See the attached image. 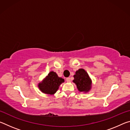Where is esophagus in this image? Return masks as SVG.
<instances>
[{"instance_id": "esophagus-1", "label": "esophagus", "mask_w": 130, "mask_h": 130, "mask_svg": "<svg viewBox=\"0 0 130 130\" xmlns=\"http://www.w3.org/2000/svg\"><path fill=\"white\" fill-rule=\"evenodd\" d=\"M66 81H67L68 83H70V81H71V80H70V77H68V78H66Z\"/></svg>"}]
</instances>
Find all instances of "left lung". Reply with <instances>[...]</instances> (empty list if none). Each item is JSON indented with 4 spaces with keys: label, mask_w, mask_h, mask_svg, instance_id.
Returning <instances> with one entry per match:
<instances>
[{
    "label": "left lung",
    "mask_w": 130,
    "mask_h": 130,
    "mask_svg": "<svg viewBox=\"0 0 130 130\" xmlns=\"http://www.w3.org/2000/svg\"><path fill=\"white\" fill-rule=\"evenodd\" d=\"M73 77V82L76 85L79 92L87 93L90 91L92 88V80L84 69L81 68L77 70Z\"/></svg>",
    "instance_id": "left-lung-1"
}]
</instances>
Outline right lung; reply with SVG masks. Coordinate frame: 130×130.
I'll return each mask as SVG.
<instances>
[{
    "mask_svg": "<svg viewBox=\"0 0 130 130\" xmlns=\"http://www.w3.org/2000/svg\"><path fill=\"white\" fill-rule=\"evenodd\" d=\"M63 82L64 79L58 77L56 72L51 71L41 82L38 83V87L42 93L52 95L56 93L60 85Z\"/></svg>",
    "mask_w": 130,
    "mask_h": 130,
    "instance_id": "1",
    "label": "right lung"
}]
</instances>
